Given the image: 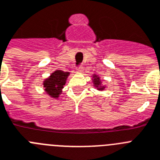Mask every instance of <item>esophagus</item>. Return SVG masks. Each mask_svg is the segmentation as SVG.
I'll return each mask as SVG.
<instances>
[{"mask_svg":"<svg viewBox=\"0 0 160 160\" xmlns=\"http://www.w3.org/2000/svg\"><path fill=\"white\" fill-rule=\"evenodd\" d=\"M83 71H84V68H83V67L81 66L76 68V72H77V73H81V72H83Z\"/></svg>","mask_w":160,"mask_h":160,"instance_id":"34e87169","label":"esophagus"}]
</instances>
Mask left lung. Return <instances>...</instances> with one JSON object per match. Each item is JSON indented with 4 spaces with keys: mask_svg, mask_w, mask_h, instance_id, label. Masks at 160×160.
<instances>
[{
    "mask_svg": "<svg viewBox=\"0 0 160 160\" xmlns=\"http://www.w3.org/2000/svg\"><path fill=\"white\" fill-rule=\"evenodd\" d=\"M92 83L94 84V87L97 88V90L99 91H103L105 88V86L102 84V82H101V79H100V76L98 75L93 74V76H92Z\"/></svg>",
    "mask_w": 160,
    "mask_h": 160,
    "instance_id": "left-lung-1",
    "label": "left lung"
}]
</instances>
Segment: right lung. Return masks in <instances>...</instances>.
<instances>
[{"label":"right lung","mask_w":160,"mask_h":160,"mask_svg":"<svg viewBox=\"0 0 160 160\" xmlns=\"http://www.w3.org/2000/svg\"><path fill=\"white\" fill-rule=\"evenodd\" d=\"M70 75V72L61 70H55L49 77L45 79L42 83L47 94L52 98L57 99L62 93V89L66 84V80Z\"/></svg>","instance_id":"1"}]
</instances>
